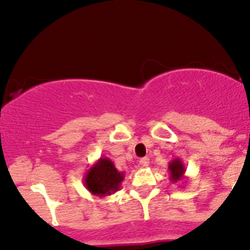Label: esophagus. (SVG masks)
<instances>
[{"instance_id":"34e87169","label":"esophagus","mask_w":250,"mask_h":250,"mask_svg":"<svg viewBox=\"0 0 250 250\" xmlns=\"http://www.w3.org/2000/svg\"><path fill=\"white\" fill-rule=\"evenodd\" d=\"M139 165H140V167H143V168L148 167V165H150V160H148L147 157L141 158V160L139 161Z\"/></svg>"}]
</instances>
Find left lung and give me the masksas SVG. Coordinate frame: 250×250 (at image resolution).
<instances>
[{"label":"left lung","instance_id":"8db88e82","mask_svg":"<svg viewBox=\"0 0 250 250\" xmlns=\"http://www.w3.org/2000/svg\"><path fill=\"white\" fill-rule=\"evenodd\" d=\"M168 170H169V180L172 181L173 184L179 183L180 180L185 181L186 179H188L185 176L186 168L180 158H174L172 162H169V165H168Z\"/></svg>","mask_w":250,"mask_h":250}]
</instances>
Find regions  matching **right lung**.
I'll use <instances>...</instances> for the list:
<instances>
[{
    "instance_id": "1",
    "label": "right lung",
    "mask_w": 250,
    "mask_h": 250,
    "mask_svg": "<svg viewBox=\"0 0 250 250\" xmlns=\"http://www.w3.org/2000/svg\"><path fill=\"white\" fill-rule=\"evenodd\" d=\"M125 173L116 169L112 161L107 157H100L83 176V184L92 195L107 197L120 190Z\"/></svg>"
}]
</instances>
